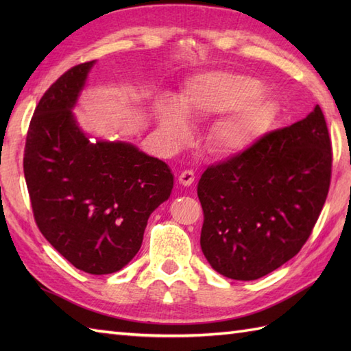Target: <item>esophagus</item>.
Here are the masks:
<instances>
[{
    "mask_svg": "<svg viewBox=\"0 0 351 351\" xmlns=\"http://www.w3.org/2000/svg\"><path fill=\"white\" fill-rule=\"evenodd\" d=\"M180 182L185 187H189L193 182H195V173H193V170H184L180 173Z\"/></svg>",
    "mask_w": 351,
    "mask_h": 351,
    "instance_id": "esophagus-1",
    "label": "esophagus"
}]
</instances>
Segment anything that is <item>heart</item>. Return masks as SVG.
<instances>
[{
  "label": "heart",
  "instance_id": "obj_1",
  "mask_svg": "<svg viewBox=\"0 0 351 351\" xmlns=\"http://www.w3.org/2000/svg\"><path fill=\"white\" fill-rule=\"evenodd\" d=\"M264 90L265 86L252 77L226 72L202 73L185 84L180 108L173 104L160 106V126L171 145H181L190 134L185 116L205 121L232 113L215 125L208 145L214 154H238L263 136L278 116V104L263 96Z\"/></svg>",
  "mask_w": 351,
  "mask_h": 351
}]
</instances>
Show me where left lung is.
Here are the masks:
<instances>
[{"mask_svg":"<svg viewBox=\"0 0 351 351\" xmlns=\"http://www.w3.org/2000/svg\"><path fill=\"white\" fill-rule=\"evenodd\" d=\"M332 141L322 108L264 134L200 176V247L215 271L255 280L300 252L323 210Z\"/></svg>","mask_w":351,"mask_h":351,"instance_id":"obj_1","label":"left lung"}]
</instances>
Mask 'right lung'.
Returning a JSON list of instances; mask_svg holds the SVG:
<instances>
[{
  "mask_svg": "<svg viewBox=\"0 0 351 351\" xmlns=\"http://www.w3.org/2000/svg\"><path fill=\"white\" fill-rule=\"evenodd\" d=\"M93 63L73 66L43 93L28 126L24 175L36 225L52 247L78 270L110 274L137 255L173 175L134 145L90 143L78 128L71 108Z\"/></svg>",
  "mask_w": 351,
  "mask_h": 351,
  "instance_id": "obj_1",
  "label": "right lung"
}]
</instances>
